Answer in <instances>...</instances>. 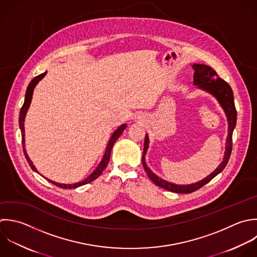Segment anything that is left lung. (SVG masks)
<instances>
[{
	"label": "left lung",
	"instance_id": "1",
	"mask_svg": "<svg viewBox=\"0 0 257 257\" xmlns=\"http://www.w3.org/2000/svg\"><path fill=\"white\" fill-rule=\"evenodd\" d=\"M192 68L194 70L193 75V84L197 86L199 89L211 94L216 98L220 106L222 107L226 118L228 122V135L226 138V145H225V152L224 157L219 166L207 177L204 179L188 184V185H178L171 182H168L159 176H157L155 173L151 171V169L147 166L145 155L147 153L148 147H149V136L146 134L145 141H144V149H143V156H142V164L143 167L148 175V177L152 180L153 183H155L157 186L166 189L171 192L175 193H191L193 191H196L197 189L204 186L206 183H208L211 179H213L217 174H219L228 163V160L230 158L231 150H232V133L236 126V119H237V112L234 105V97L231 87L228 83H226L224 80H222L217 73L209 66L204 64H192Z\"/></svg>",
	"mask_w": 257,
	"mask_h": 257
}]
</instances>
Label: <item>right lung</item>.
Returning a JSON list of instances; mask_svg holds the SVG:
<instances>
[{
	"label": "right lung",
	"instance_id": "1",
	"mask_svg": "<svg viewBox=\"0 0 257 257\" xmlns=\"http://www.w3.org/2000/svg\"><path fill=\"white\" fill-rule=\"evenodd\" d=\"M46 74H47V72H45V73H43V74H41V75L35 77V78L30 82V84H29V86H28V88H27V91H26L25 102H24V104H23V107L21 108L20 117H19V126H20L21 133H22V144H23L24 154H25V157H26V159H27L29 165L31 166V168H32L35 172H37V173H39V172H38V170L36 169V167L34 166V164H33V162L31 161V159L29 158V156H28V154H27V151H26V149H25V127H24V122H25V117H26L27 111H28V109H29V107H30V104H31V101H32L34 89H35L36 85L46 76ZM126 126H127L126 124H122L120 127H118V128L113 132L111 138L109 139V142H108V144H107V147H106V150H105V153H104V155H103V158H102L101 162H100L99 165L96 167V169H95L86 179H84L83 181H80V182H77V183H73V184H63V183H58V182L52 181V180H50V179H48V178H46V177H44V176H43V177L46 178V179H47L48 181H50L51 183H53L54 185H56V186H58V187H61V188H65V189H66V188H68V189L77 188V187H80V186H82V185H85V184H87V183L92 182L93 180H95L96 178H98V177L102 174V172L104 171V169L107 167L108 162H109V160H110V155H111V150H112V148H113V145H114V143L117 141V139L121 136V134H122V132L125 130Z\"/></svg>",
	"mask_w": 257,
	"mask_h": 257
}]
</instances>
